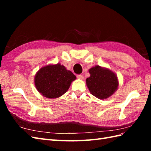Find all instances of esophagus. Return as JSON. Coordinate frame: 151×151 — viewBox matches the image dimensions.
<instances>
[{
    "label": "esophagus",
    "mask_w": 151,
    "mask_h": 151,
    "mask_svg": "<svg viewBox=\"0 0 151 151\" xmlns=\"http://www.w3.org/2000/svg\"><path fill=\"white\" fill-rule=\"evenodd\" d=\"M77 78L78 79H81V80H83L84 79V77H83V76L81 75H77Z\"/></svg>",
    "instance_id": "1"
}]
</instances>
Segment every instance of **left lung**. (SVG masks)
I'll return each instance as SVG.
<instances>
[{"mask_svg": "<svg viewBox=\"0 0 151 151\" xmlns=\"http://www.w3.org/2000/svg\"><path fill=\"white\" fill-rule=\"evenodd\" d=\"M90 76L86 85L91 94L99 99H108L117 91L119 81L116 74L108 68L99 65L89 69Z\"/></svg>", "mask_w": 151, "mask_h": 151, "instance_id": "8db88e82", "label": "left lung"}]
</instances>
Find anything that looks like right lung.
Returning a JSON list of instances; mask_svg holds the SVG:
<instances>
[{"instance_id":"obj_1","label":"right lung","mask_w":151,"mask_h":151,"mask_svg":"<svg viewBox=\"0 0 151 151\" xmlns=\"http://www.w3.org/2000/svg\"><path fill=\"white\" fill-rule=\"evenodd\" d=\"M76 78L70 70L58 63L41 67L35 75L34 84L44 97L56 99L67 91Z\"/></svg>"}]
</instances>
